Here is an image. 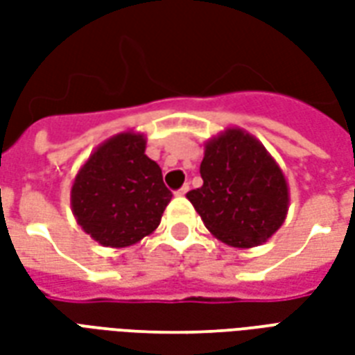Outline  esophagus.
<instances>
[{"label":"esophagus","instance_id":"obj_1","mask_svg":"<svg viewBox=\"0 0 355 355\" xmlns=\"http://www.w3.org/2000/svg\"><path fill=\"white\" fill-rule=\"evenodd\" d=\"M188 190H190V186L184 184V186H182V188H180V190H177V192H175V193H177V196H186V192H188Z\"/></svg>","mask_w":355,"mask_h":355}]
</instances>
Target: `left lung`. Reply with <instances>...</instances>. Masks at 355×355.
<instances>
[{"label":"left lung","mask_w":355,"mask_h":355,"mask_svg":"<svg viewBox=\"0 0 355 355\" xmlns=\"http://www.w3.org/2000/svg\"><path fill=\"white\" fill-rule=\"evenodd\" d=\"M200 173L203 186L186 198L205 228L226 245H261L285 223L289 186L253 135L232 127L209 140Z\"/></svg>","instance_id":"left-lung-1"}]
</instances>
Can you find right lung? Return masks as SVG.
<instances>
[{
    "label": "right lung",
    "instance_id": "1",
    "mask_svg": "<svg viewBox=\"0 0 355 355\" xmlns=\"http://www.w3.org/2000/svg\"><path fill=\"white\" fill-rule=\"evenodd\" d=\"M144 150V135L119 132L102 142L76 175L72 213L101 245H135L162 223L173 193L163 184L159 165Z\"/></svg>",
    "mask_w": 355,
    "mask_h": 355
}]
</instances>
